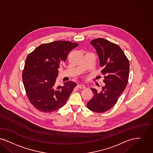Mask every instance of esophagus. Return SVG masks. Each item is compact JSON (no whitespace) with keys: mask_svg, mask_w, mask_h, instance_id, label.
Listing matches in <instances>:
<instances>
[{"mask_svg":"<svg viewBox=\"0 0 153 153\" xmlns=\"http://www.w3.org/2000/svg\"><path fill=\"white\" fill-rule=\"evenodd\" d=\"M78 87L79 88H85L86 86L84 85H82V84H80L78 85Z\"/></svg>","mask_w":153,"mask_h":153,"instance_id":"esophagus-1","label":"esophagus"}]
</instances>
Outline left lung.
<instances>
[{
	"instance_id": "obj_1",
	"label": "left lung",
	"mask_w": 153,
	"mask_h": 153,
	"mask_svg": "<svg viewBox=\"0 0 153 153\" xmlns=\"http://www.w3.org/2000/svg\"><path fill=\"white\" fill-rule=\"evenodd\" d=\"M99 57L101 73L105 76V85L101 91L91 88L94 96L87 104L95 113H103L111 109L126 88L129 75L130 63L118 45L108 40L98 38L90 42Z\"/></svg>"
}]
</instances>
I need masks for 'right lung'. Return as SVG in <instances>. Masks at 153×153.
<instances>
[{"instance_id": "obj_1", "label": "right lung", "mask_w": 153, "mask_h": 153, "mask_svg": "<svg viewBox=\"0 0 153 153\" xmlns=\"http://www.w3.org/2000/svg\"><path fill=\"white\" fill-rule=\"evenodd\" d=\"M78 45L56 40L42 44L28 55L22 79L28 100L39 111L51 113L66 103L76 84L68 81L63 83V86H57L58 69L65 62L69 52Z\"/></svg>"}]
</instances>
